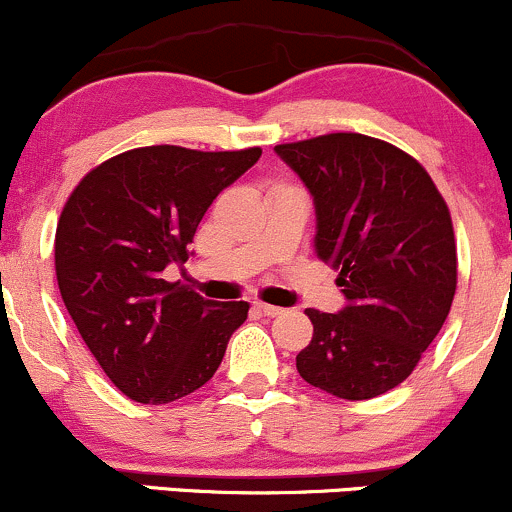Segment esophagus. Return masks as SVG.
<instances>
[{
  "label": "esophagus",
  "instance_id": "1",
  "mask_svg": "<svg viewBox=\"0 0 512 512\" xmlns=\"http://www.w3.org/2000/svg\"><path fill=\"white\" fill-rule=\"evenodd\" d=\"M254 310L261 312L263 317H278L280 312H283V307H276V305H266V302H254Z\"/></svg>",
  "mask_w": 512,
  "mask_h": 512
}]
</instances>
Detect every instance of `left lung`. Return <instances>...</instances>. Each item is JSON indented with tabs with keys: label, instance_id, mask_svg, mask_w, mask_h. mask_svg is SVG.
Listing matches in <instances>:
<instances>
[{
	"label": "left lung",
	"instance_id": "1",
	"mask_svg": "<svg viewBox=\"0 0 512 512\" xmlns=\"http://www.w3.org/2000/svg\"><path fill=\"white\" fill-rule=\"evenodd\" d=\"M315 202V254L339 271L346 305L305 310L312 342L295 364L310 386L368 400L400 386L452 307L456 244L427 170L364 134L280 144Z\"/></svg>",
	"mask_w": 512,
	"mask_h": 512
}]
</instances>
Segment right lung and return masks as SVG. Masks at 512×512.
I'll list each match as a JSON object with an SVG mask.
<instances>
[{"instance_id": "add662e5", "label": "right lung", "mask_w": 512, "mask_h": 512, "mask_svg": "<svg viewBox=\"0 0 512 512\" xmlns=\"http://www.w3.org/2000/svg\"><path fill=\"white\" fill-rule=\"evenodd\" d=\"M261 148L146 146L85 175L56 232V276L87 349L124 395L163 405L214 376L249 302H214L163 271L185 263L214 197Z\"/></svg>"}]
</instances>
